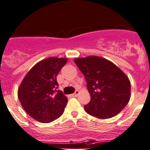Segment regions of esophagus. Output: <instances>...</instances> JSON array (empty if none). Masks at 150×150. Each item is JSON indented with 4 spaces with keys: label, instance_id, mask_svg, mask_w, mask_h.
<instances>
[{
    "label": "esophagus",
    "instance_id": "esophagus-1",
    "mask_svg": "<svg viewBox=\"0 0 150 150\" xmlns=\"http://www.w3.org/2000/svg\"><path fill=\"white\" fill-rule=\"evenodd\" d=\"M78 94H79V91L76 90V91H75V93H74V94H72V96H74V97H76V96L78 95Z\"/></svg>",
    "mask_w": 150,
    "mask_h": 150
}]
</instances>
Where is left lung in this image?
<instances>
[{
  "mask_svg": "<svg viewBox=\"0 0 150 150\" xmlns=\"http://www.w3.org/2000/svg\"><path fill=\"white\" fill-rule=\"evenodd\" d=\"M74 62L84 75L91 101L84 106L89 115L106 119L117 115L128 104L131 84L126 74L112 62L99 56Z\"/></svg>",
  "mask_w": 150,
  "mask_h": 150,
  "instance_id": "left-lung-1",
  "label": "left lung"
}]
</instances>
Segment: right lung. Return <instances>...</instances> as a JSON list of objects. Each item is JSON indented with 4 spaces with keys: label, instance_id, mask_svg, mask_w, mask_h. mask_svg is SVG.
<instances>
[{
    "label": "right lung",
    "instance_id": "add662e5",
    "mask_svg": "<svg viewBox=\"0 0 150 150\" xmlns=\"http://www.w3.org/2000/svg\"><path fill=\"white\" fill-rule=\"evenodd\" d=\"M67 58L50 57L34 65L24 78L18 91L22 107L31 117L41 123H50L59 117L68 98L58 90L56 76Z\"/></svg>",
    "mask_w": 150,
    "mask_h": 150
}]
</instances>
